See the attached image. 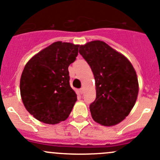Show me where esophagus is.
Here are the masks:
<instances>
[{
  "mask_svg": "<svg viewBox=\"0 0 160 160\" xmlns=\"http://www.w3.org/2000/svg\"><path fill=\"white\" fill-rule=\"evenodd\" d=\"M79 91H80V93H81V94H83V88H80V89L79 90Z\"/></svg>",
  "mask_w": 160,
  "mask_h": 160,
  "instance_id": "1",
  "label": "esophagus"
}]
</instances>
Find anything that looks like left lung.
<instances>
[{
    "label": "left lung",
    "instance_id": "obj_1",
    "mask_svg": "<svg viewBox=\"0 0 160 160\" xmlns=\"http://www.w3.org/2000/svg\"><path fill=\"white\" fill-rule=\"evenodd\" d=\"M79 52L94 76L96 99L90 105L92 118L104 126L120 123L128 115L138 97L135 69L125 56L99 40L80 46Z\"/></svg>",
    "mask_w": 160,
    "mask_h": 160
}]
</instances>
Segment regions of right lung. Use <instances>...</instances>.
Returning <instances> with one entry per match:
<instances>
[{
	"label": "right lung",
	"mask_w": 160,
	"mask_h": 160,
	"mask_svg": "<svg viewBox=\"0 0 160 160\" xmlns=\"http://www.w3.org/2000/svg\"><path fill=\"white\" fill-rule=\"evenodd\" d=\"M79 46L56 42L25 65L21 96L25 108L37 120L55 125L70 115L77 98L70 85L68 67L76 60Z\"/></svg>",
	"instance_id": "add662e5"
}]
</instances>
